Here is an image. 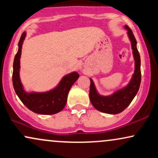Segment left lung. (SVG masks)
Here are the masks:
<instances>
[{
	"mask_svg": "<svg viewBox=\"0 0 158 158\" xmlns=\"http://www.w3.org/2000/svg\"><path fill=\"white\" fill-rule=\"evenodd\" d=\"M125 27L128 30V37L131 41L133 55L135 60V73L129 84L123 89L114 93L113 95L109 97H102L98 94L93 81L92 79H90V100L96 109L103 113L117 114L124 110L133 100L135 95L138 92L140 85V56L137 48V41L131 29L128 26Z\"/></svg>",
	"mask_w": 158,
	"mask_h": 158,
	"instance_id": "8db88e82",
	"label": "left lung"
}]
</instances>
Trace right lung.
I'll return each mask as SVG.
<instances>
[{"instance_id":"1","label":"right lung","mask_w":158,"mask_h":158,"mask_svg":"<svg viewBox=\"0 0 158 158\" xmlns=\"http://www.w3.org/2000/svg\"><path fill=\"white\" fill-rule=\"evenodd\" d=\"M25 36L26 33L23 32L19 42V50L14 59L12 83L15 93L23 105L34 113L39 114H54L58 113L64 108L69 90L79 77V74L77 72H73L65 76L61 79L57 88L50 91L31 94L25 92L19 78L20 58Z\"/></svg>"}]
</instances>
